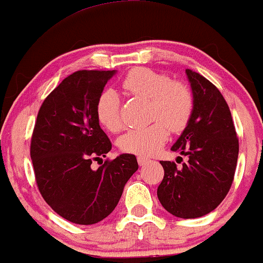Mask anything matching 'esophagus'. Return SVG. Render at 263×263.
Wrapping results in <instances>:
<instances>
[{
	"instance_id": "esophagus-1",
	"label": "esophagus",
	"mask_w": 263,
	"mask_h": 263,
	"mask_svg": "<svg viewBox=\"0 0 263 263\" xmlns=\"http://www.w3.org/2000/svg\"><path fill=\"white\" fill-rule=\"evenodd\" d=\"M137 162H138V164H140V165H144V164H147V163H149L151 161L148 158H147V157L138 156L137 157Z\"/></svg>"
}]
</instances>
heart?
<instances>
[{
    "instance_id": "1",
    "label": "heart",
    "mask_w": 263,
    "mask_h": 263,
    "mask_svg": "<svg viewBox=\"0 0 263 263\" xmlns=\"http://www.w3.org/2000/svg\"><path fill=\"white\" fill-rule=\"evenodd\" d=\"M122 89L129 95L151 100V117L158 120L143 128L129 129L120 138L123 152L152 156L162 148L172 131H180L189 122L194 107L193 95L185 85L172 81L168 75L147 68H135L122 80ZM96 119L105 129L121 128L120 99L114 90L100 93L95 105ZM168 126H167L166 125Z\"/></svg>"
}]
</instances>
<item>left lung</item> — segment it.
Segmentation results:
<instances>
[{
    "label": "left lung",
    "instance_id": "1",
    "mask_svg": "<svg viewBox=\"0 0 263 263\" xmlns=\"http://www.w3.org/2000/svg\"><path fill=\"white\" fill-rule=\"evenodd\" d=\"M193 93V114L172 146L188 157L182 168L161 161L164 177L157 189L159 201L177 218L206 215L224 200L234 180L238 157L230 108L215 85L203 75L186 69ZM182 158V157H179Z\"/></svg>",
    "mask_w": 263,
    "mask_h": 263
}]
</instances>
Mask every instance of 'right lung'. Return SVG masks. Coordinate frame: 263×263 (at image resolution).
Segmentation results:
<instances>
[{"label": "right lung", "instance_id": "right-lung-1", "mask_svg": "<svg viewBox=\"0 0 263 263\" xmlns=\"http://www.w3.org/2000/svg\"><path fill=\"white\" fill-rule=\"evenodd\" d=\"M116 70H79L43 101L31 142V158L42 197L58 215L79 225L104 220L119 204L138 170L135 155L122 153L92 170L111 151L95 115L96 100Z\"/></svg>", "mask_w": 263, "mask_h": 263}]
</instances>
